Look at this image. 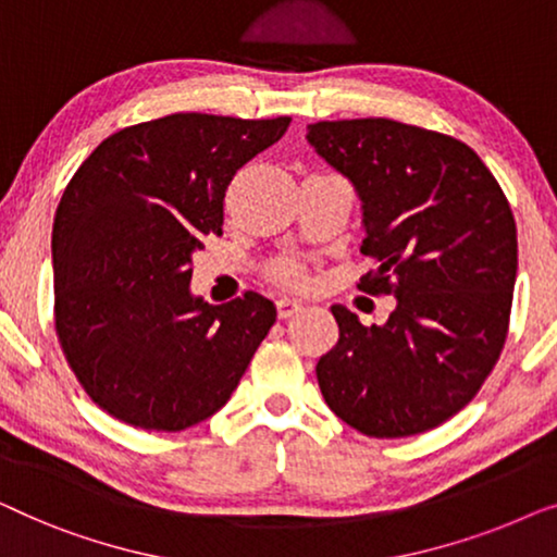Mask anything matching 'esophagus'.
Wrapping results in <instances>:
<instances>
[{
	"label": "esophagus",
	"instance_id": "obj_1",
	"mask_svg": "<svg viewBox=\"0 0 557 557\" xmlns=\"http://www.w3.org/2000/svg\"><path fill=\"white\" fill-rule=\"evenodd\" d=\"M300 310H302V302L295 300V297H280V300H277V315L282 320L293 318L295 312H300Z\"/></svg>",
	"mask_w": 557,
	"mask_h": 557
}]
</instances>
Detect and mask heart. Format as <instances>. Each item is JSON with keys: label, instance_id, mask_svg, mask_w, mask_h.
I'll return each instance as SVG.
<instances>
[{"label": "heart", "instance_id": "1", "mask_svg": "<svg viewBox=\"0 0 557 557\" xmlns=\"http://www.w3.org/2000/svg\"><path fill=\"white\" fill-rule=\"evenodd\" d=\"M272 277L285 282V285H302L305 280L300 264L293 260H280L275 268H272Z\"/></svg>", "mask_w": 557, "mask_h": 557}]
</instances>
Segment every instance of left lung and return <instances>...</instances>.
I'll use <instances>...</instances> for the list:
<instances>
[{"instance_id":"obj_1","label":"left lung","mask_w":557,"mask_h":557,"mask_svg":"<svg viewBox=\"0 0 557 557\" xmlns=\"http://www.w3.org/2000/svg\"><path fill=\"white\" fill-rule=\"evenodd\" d=\"M305 138L360 199V252L379 264L363 289L396 297L371 327L331 308L341 338L315 368L325 404L366 436L429 432L472 401L505 346L510 203L480 156L444 133L358 119L312 123Z\"/></svg>"}]
</instances>
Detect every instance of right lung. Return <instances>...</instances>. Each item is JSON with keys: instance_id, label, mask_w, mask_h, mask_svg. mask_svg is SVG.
I'll return each mask as SVG.
<instances>
[{"instance_id": "right-lung-1", "label": "right lung", "mask_w": 557, "mask_h": 557, "mask_svg": "<svg viewBox=\"0 0 557 557\" xmlns=\"http://www.w3.org/2000/svg\"><path fill=\"white\" fill-rule=\"evenodd\" d=\"M287 125L174 113L108 136L70 178L52 224L54 327L111 417L182 432L230 401L277 308L260 293L203 302L191 257L222 234L234 174Z\"/></svg>"}]
</instances>
